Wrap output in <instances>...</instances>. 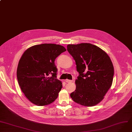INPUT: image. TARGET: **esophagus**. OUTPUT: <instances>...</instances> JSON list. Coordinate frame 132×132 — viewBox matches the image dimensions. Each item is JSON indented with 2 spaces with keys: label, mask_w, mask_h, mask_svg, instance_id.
<instances>
[{
  "label": "esophagus",
  "mask_w": 132,
  "mask_h": 132,
  "mask_svg": "<svg viewBox=\"0 0 132 132\" xmlns=\"http://www.w3.org/2000/svg\"><path fill=\"white\" fill-rule=\"evenodd\" d=\"M66 82L68 83H70V82H73V80H69V79H67L66 80Z\"/></svg>",
  "instance_id": "obj_1"
}]
</instances>
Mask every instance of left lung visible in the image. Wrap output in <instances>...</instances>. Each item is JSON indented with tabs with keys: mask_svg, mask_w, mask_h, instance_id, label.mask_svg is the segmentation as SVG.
<instances>
[{
	"mask_svg": "<svg viewBox=\"0 0 132 132\" xmlns=\"http://www.w3.org/2000/svg\"><path fill=\"white\" fill-rule=\"evenodd\" d=\"M67 50L75 60L79 73L76 80V89L70 97L85 106L96 105L112 85L114 70L109 56L90 43L69 44Z\"/></svg>",
	"mask_w": 132,
	"mask_h": 132,
	"instance_id": "8db88e82",
	"label": "left lung"
}]
</instances>
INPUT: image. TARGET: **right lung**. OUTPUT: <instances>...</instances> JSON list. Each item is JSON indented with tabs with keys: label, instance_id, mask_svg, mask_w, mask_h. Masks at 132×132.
Masks as SVG:
<instances>
[{
	"label": "right lung",
	"instance_id": "right-lung-1",
	"mask_svg": "<svg viewBox=\"0 0 132 132\" xmlns=\"http://www.w3.org/2000/svg\"><path fill=\"white\" fill-rule=\"evenodd\" d=\"M65 47L55 44H42L28 48L18 64L17 78L26 98L37 106L52 103L62 88L56 79L55 59L66 51Z\"/></svg>",
	"mask_w": 132,
	"mask_h": 132
}]
</instances>
